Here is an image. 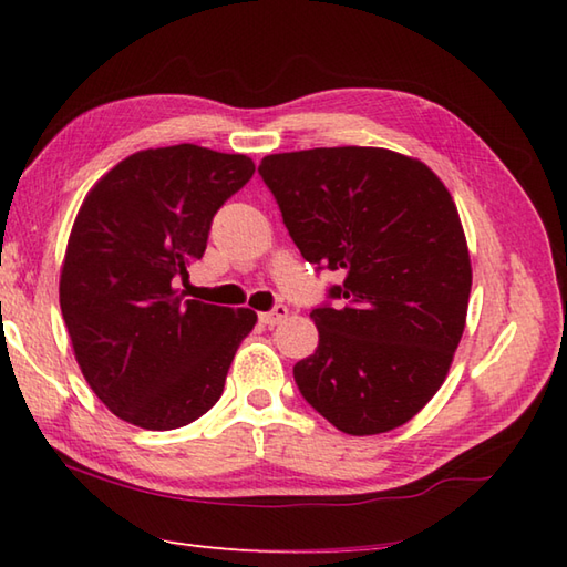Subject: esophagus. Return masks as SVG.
Segmentation results:
<instances>
[{
  "instance_id": "34e87169",
  "label": "esophagus",
  "mask_w": 567,
  "mask_h": 567,
  "mask_svg": "<svg viewBox=\"0 0 567 567\" xmlns=\"http://www.w3.org/2000/svg\"><path fill=\"white\" fill-rule=\"evenodd\" d=\"M286 316H288V308H286L284 303H279V306H274L271 310H267V313H259V320L264 322V326L274 328V326H279V322H281Z\"/></svg>"
}]
</instances>
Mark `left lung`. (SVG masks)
<instances>
[{
	"instance_id": "left-lung-1",
	"label": "left lung",
	"mask_w": 567,
	"mask_h": 567,
	"mask_svg": "<svg viewBox=\"0 0 567 567\" xmlns=\"http://www.w3.org/2000/svg\"><path fill=\"white\" fill-rule=\"evenodd\" d=\"M259 176L303 259L342 276L310 313L300 396L342 433L399 429L441 389L465 330L472 269L453 198L421 161L372 146L271 154Z\"/></svg>"
}]
</instances>
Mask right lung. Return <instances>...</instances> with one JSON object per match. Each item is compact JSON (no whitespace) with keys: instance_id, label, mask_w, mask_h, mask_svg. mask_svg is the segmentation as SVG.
I'll list each match as a JSON object with an SVG mask.
<instances>
[{"instance_id":"add662e5","label":"right lung","mask_w":567,"mask_h":567,"mask_svg":"<svg viewBox=\"0 0 567 567\" xmlns=\"http://www.w3.org/2000/svg\"><path fill=\"white\" fill-rule=\"evenodd\" d=\"M251 173L241 154L146 148L114 166L80 207L61 313L90 389L122 421L173 431L223 396L257 313L186 300L173 286L188 279L215 213Z\"/></svg>"}]
</instances>
